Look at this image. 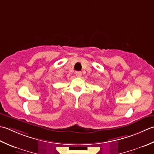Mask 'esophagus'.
<instances>
[{"label":"esophagus","mask_w":154,"mask_h":154,"mask_svg":"<svg viewBox=\"0 0 154 154\" xmlns=\"http://www.w3.org/2000/svg\"><path fill=\"white\" fill-rule=\"evenodd\" d=\"M75 74H76V76L77 77H80L82 76V72L80 71H76V72H75Z\"/></svg>","instance_id":"34e87169"}]
</instances>
